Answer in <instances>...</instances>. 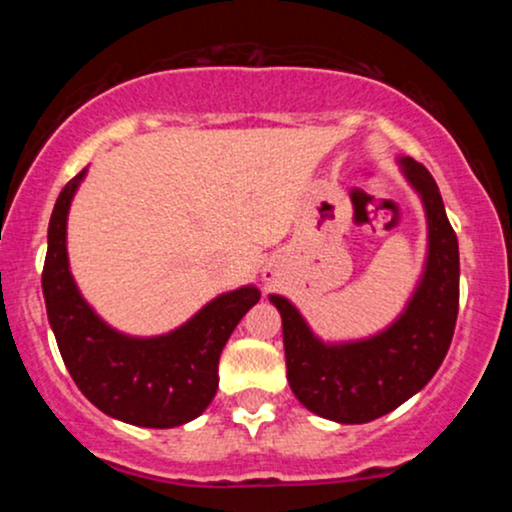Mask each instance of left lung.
<instances>
[{"label":"left lung","mask_w":512,"mask_h":512,"mask_svg":"<svg viewBox=\"0 0 512 512\" xmlns=\"http://www.w3.org/2000/svg\"><path fill=\"white\" fill-rule=\"evenodd\" d=\"M421 197L428 226L424 272L404 310L383 332L322 342L289 298L269 296L281 315L286 378L305 409L337 424H368L407 402L436 375L452 342L460 303V250L433 175L397 158Z\"/></svg>","instance_id":"obj_1"}]
</instances>
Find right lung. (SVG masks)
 <instances>
[{
  "label": "right lung",
  "instance_id": "right-lung-1",
  "mask_svg": "<svg viewBox=\"0 0 512 512\" xmlns=\"http://www.w3.org/2000/svg\"><path fill=\"white\" fill-rule=\"evenodd\" d=\"M86 168L64 185L48 226L43 296L64 366L103 414L132 426L173 428L197 419L219 387V358L257 286L216 296L185 325L158 337H129L86 303L67 255V216Z\"/></svg>",
  "mask_w": 512,
  "mask_h": 512
}]
</instances>
